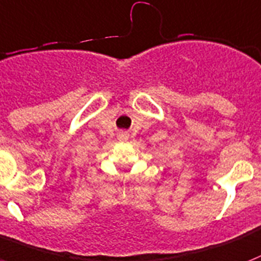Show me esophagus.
Wrapping results in <instances>:
<instances>
[{
    "instance_id": "esophagus-1",
    "label": "esophagus",
    "mask_w": 261,
    "mask_h": 261,
    "mask_svg": "<svg viewBox=\"0 0 261 261\" xmlns=\"http://www.w3.org/2000/svg\"><path fill=\"white\" fill-rule=\"evenodd\" d=\"M118 139H119V140H126V139H128V133L121 132L119 135H118Z\"/></svg>"
}]
</instances>
